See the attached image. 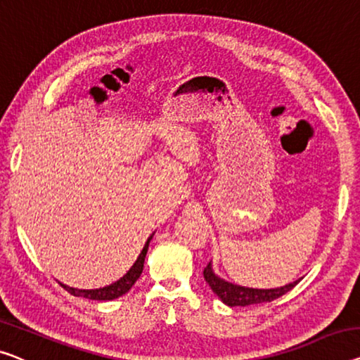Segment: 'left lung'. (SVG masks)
Wrapping results in <instances>:
<instances>
[{"instance_id":"obj_1","label":"left lung","mask_w":360,"mask_h":360,"mask_svg":"<svg viewBox=\"0 0 360 360\" xmlns=\"http://www.w3.org/2000/svg\"><path fill=\"white\" fill-rule=\"evenodd\" d=\"M203 278H205L208 286L212 288V291L221 299V302L229 305V307H248V305H252V304L271 302V300L281 297L283 294L291 291V289L300 281L299 278L296 281L284 284L281 288H273V289L245 288L219 278L213 270L212 262L207 265L205 270H203Z\"/></svg>"}]
</instances>
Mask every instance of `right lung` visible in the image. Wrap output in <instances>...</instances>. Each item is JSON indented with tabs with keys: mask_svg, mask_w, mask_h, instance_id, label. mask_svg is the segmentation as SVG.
<instances>
[{
	"mask_svg": "<svg viewBox=\"0 0 360 360\" xmlns=\"http://www.w3.org/2000/svg\"><path fill=\"white\" fill-rule=\"evenodd\" d=\"M153 234H150V238L147 239V243H146V245H143V249L141 250V254H139L137 260L134 262V265L131 268H129V271L126 273V275L120 278L117 281L111 283L110 286L98 288V289H77V288H71V286H68V284H63V283H61V286L66 289L68 292H71L72 296L92 299V300H112V299L121 297L122 294H126L129 289L134 286V283L141 278L142 270H143V262H146V255H147L150 240H152Z\"/></svg>",
	"mask_w": 360,
	"mask_h": 360,
	"instance_id": "add662e5",
	"label": "right lung"
}]
</instances>
